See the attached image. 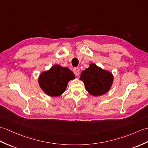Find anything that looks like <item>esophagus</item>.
Returning a JSON list of instances; mask_svg holds the SVG:
<instances>
[{
    "instance_id": "obj_1",
    "label": "esophagus",
    "mask_w": 148,
    "mask_h": 148,
    "mask_svg": "<svg viewBox=\"0 0 148 148\" xmlns=\"http://www.w3.org/2000/svg\"><path fill=\"white\" fill-rule=\"evenodd\" d=\"M73 72L75 75H79V69L78 67H75L73 69Z\"/></svg>"
}]
</instances>
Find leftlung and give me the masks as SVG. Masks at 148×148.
<instances>
[{"instance_id": "8db88e82", "label": "left lung", "mask_w": 148, "mask_h": 148, "mask_svg": "<svg viewBox=\"0 0 148 148\" xmlns=\"http://www.w3.org/2000/svg\"><path fill=\"white\" fill-rule=\"evenodd\" d=\"M80 79L83 81L86 91L90 95L98 97L105 94L110 89L113 76L108 71L102 69L92 63L81 72Z\"/></svg>"}]
</instances>
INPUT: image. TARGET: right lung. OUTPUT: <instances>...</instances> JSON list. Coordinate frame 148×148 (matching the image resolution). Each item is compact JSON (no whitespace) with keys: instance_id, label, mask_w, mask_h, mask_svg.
<instances>
[{"instance_id":"1","label":"right lung","mask_w":148,"mask_h":148,"mask_svg":"<svg viewBox=\"0 0 148 148\" xmlns=\"http://www.w3.org/2000/svg\"><path fill=\"white\" fill-rule=\"evenodd\" d=\"M74 78V73L68 68L54 65L49 71L40 75L38 83L47 95L56 97L63 93L69 81Z\"/></svg>"}]
</instances>
